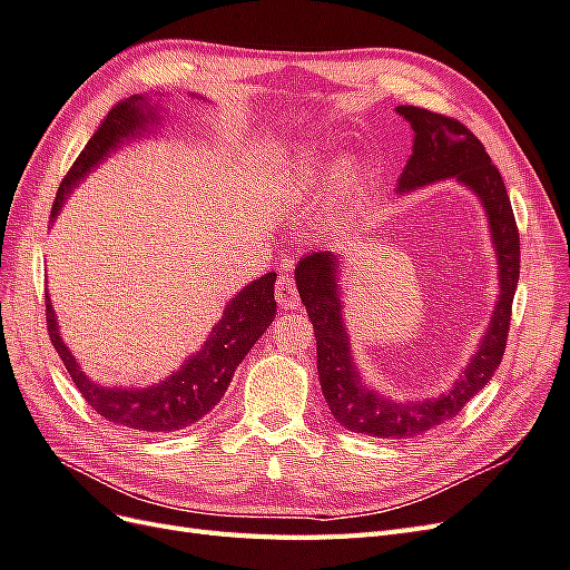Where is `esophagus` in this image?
I'll return each instance as SVG.
<instances>
[{"instance_id": "esophagus-1", "label": "esophagus", "mask_w": 570, "mask_h": 570, "mask_svg": "<svg viewBox=\"0 0 570 570\" xmlns=\"http://www.w3.org/2000/svg\"><path fill=\"white\" fill-rule=\"evenodd\" d=\"M276 303H279L284 311H298L301 308V298L296 294L294 279H291L288 274H279V282H276Z\"/></svg>"}]
</instances>
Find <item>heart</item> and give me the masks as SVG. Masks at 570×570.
I'll use <instances>...</instances> for the list:
<instances>
[{"instance_id":"obj_1","label":"heart","mask_w":570,"mask_h":570,"mask_svg":"<svg viewBox=\"0 0 570 570\" xmlns=\"http://www.w3.org/2000/svg\"><path fill=\"white\" fill-rule=\"evenodd\" d=\"M323 168L325 164L317 156H303L296 160L294 175H291V187H294L296 197H313L315 187L320 185V178H323ZM361 175L358 160L354 158H344L340 160V166L334 168V180L330 189V204L327 212L330 216H342V212L348 207V199H352L356 183Z\"/></svg>"}]
</instances>
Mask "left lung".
<instances>
[{"instance_id": "1", "label": "left lung", "mask_w": 570, "mask_h": 570, "mask_svg": "<svg viewBox=\"0 0 570 570\" xmlns=\"http://www.w3.org/2000/svg\"><path fill=\"white\" fill-rule=\"evenodd\" d=\"M395 110L412 125L414 132L412 156L397 178V195H410L441 180H455L479 199L487 216L499 298L470 363L441 395L392 400L363 381L356 366L352 334L344 320L342 255L332 250L305 255L294 276L305 313L315 327L320 387L332 416L354 433L414 438L455 416L479 390L487 387L499 368L520 279V238L501 173L470 129L424 108L397 106Z\"/></svg>"}]
</instances>
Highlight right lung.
Segmentation results:
<instances>
[{
  "mask_svg": "<svg viewBox=\"0 0 570 570\" xmlns=\"http://www.w3.org/2000/svg\"><path fill=\"white\" fill-rule=\"evenodd\" d=\"M166 96H132L110 110L98 132L86 144V149L79 154L77 164L69 168L67 178L62 180L57 197L52 204V224L60 216L69 195L86 180V175L96 170L104 160L125 146L127 141L158 137L160 125L166 122L168 110L160 100ZM193 100H204V96L189 94ZM274 282L276 274L267 272L257 276L238 294L228 298L226 308L214 323L207 342L199 346V352L189 354L180 368H175L164 381L146 387L135 385H104L86 375L79 366V361L71 354V348L62 340L60 323L52 308L50 294H46V315H48V332L50 342L60 354L65 368L69 371L71 381L79 387L83 400L94 410L106 416L118 426H127L144 433H168L193 426L195 421L207 416L218 400L228 390L233 373L240 366V361L255 346V342L267 332V327L276 317V301H274Z\"/></svg>",
  "mask_w": 570,
  "mask_h": 570,
  "instance_id": "right-lung-1",
  "label": "right lung"
}]
</instances>
